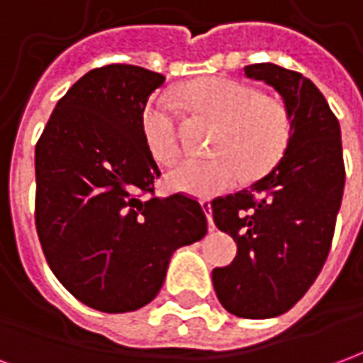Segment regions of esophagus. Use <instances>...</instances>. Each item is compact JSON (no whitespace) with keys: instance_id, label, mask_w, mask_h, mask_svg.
Returning a JSON list of instances; mask_svg holds the SVG:
<instances>
[{"instance_id":"34e87169","label":"esophagus","mask_w":363,"mask_h":363,"mask_svg":"<svg viewBox=\"0 0 363 363\" xmlns=\"http://www.w3.org/2000/svg\"><path fill=\"white\" fill-rule=\"evenodd\" d=\"M200 206H202V210L206 212V218H208V228H210V231H213L216 225H213L212 220V202H210V198H202V200H200Z\"/></svg>"}]
</instances>
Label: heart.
Here are the masks:
<instances>
[{
	"label": "heart",
	"instance_id": "heart-1",
	"mask_svg": "<svg viewBox=\"0 0 363 363\" xmlns=\"http://www.w3.org/2000/svg\"><path fill=\"white\" fill-rule=\"evenodd\" d=\"M177 96L198 114L221 122L216 159H184L167 173L174 192L206 198L233 189L243 179H255L272 169L286 150L291 118L286 104L245 83L210 77L186 83ZM179 104L173 95L151 96L142 112L147 150L161 163H171L179 151Z\"/></svg>",
	"mask_w": 363,
	"mask_h": 363
}]
</instances>
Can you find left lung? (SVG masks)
<instances>
[{"mask_svg": "<svg viewBox=\"0 0 363 363\" xmlns=\"http://www.w3.org/2000/svg\"><path fill=\"white\" fill-rule=\"evenodd\" d=\"M245 75L280 93L291 134L270 173L212 202L218 229L237 243L235 260L213 268L212 281L229 313L270 319L289 311L319 276L346 173L340 124L311 79L276 64H252Z\"/></svg>", "mask_w": 363, "mask_h": 363, "instance_id": "8db88e82", "label": "left lung"}]
</instances>
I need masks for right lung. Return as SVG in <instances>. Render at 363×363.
Listing matches in <instances>:
<instances>
[{"instance_id":"right-lung-1","label":"right lung","mask_w":363,"mask_h":363,"mask_svg":"<svg viewBox=\"0 0 363 363\" xmlns=\"http://www.w3.org/2000/svg\"><path fill=\"white\" fill-rule=\"evenodd\" d=\"M165 77L111 64L72 85L35 150L36 231L60 284L103 313L135 311L157 296L179 247L208 233L194 198L153 194L159 167L142 112Z\"/></svg>"}]
</instances>
